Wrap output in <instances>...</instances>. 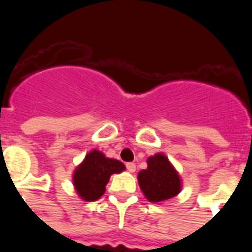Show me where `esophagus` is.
<instances>
[{"label":"esophagus","mask_w":252,"mask_h":252,"mask_svg":"<svg viewBox=\"0 0 252 252\" xmlns=\"http://www.w3.org/2000/svg\"><path fill=\"white\" fill-rule=\"evenodd\" d=\"M126 168H127V170L130 171V173H133V171L136 170V165H135L133 162H127V164H126Z\"/></svg>","instance_id":"1"}]
</instances>
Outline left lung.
I'll use <instances>...</instances> for the list:
<instances>
[{
  "instance_id": "8db88e82",
  "label": "left lung",
  "mask_w": 252,
  "mask_h": 252,
  "mask_svg": "<svg viewBox=\"0 0 252 252\" xmlns=\"http://www.w3.org/2000/svg\"><path fill=\"white\" fill-rule=\"evenodd\" d=\"M148 168L137 174L140 189L153 203L168 201L182 190V179L168 158L158 153L148 159Z\"/></svg>"
}]
</instances>
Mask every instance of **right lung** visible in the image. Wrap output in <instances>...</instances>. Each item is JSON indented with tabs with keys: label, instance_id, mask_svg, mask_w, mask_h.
Returning <instances> with one entry per match:
<instances>
[{
	"label": "right lung",
	"instance_id": "obj_1",
	"mask_svg": "<svg viewBox=\"0 0 252 252\" xmlns=\"http://www.w3.org/2000/svg\"><path fill=\"white\" fill-rule=\"evenodd\" d=\"M125 169L120 160L107 158L103 153L94 149L87 154L73 173L75 192L83 201H97L106 192L111 175L122 173Z\"/></svg>",
	"mask_w": 252,
	"mask_h": 252
}]
</instances>
